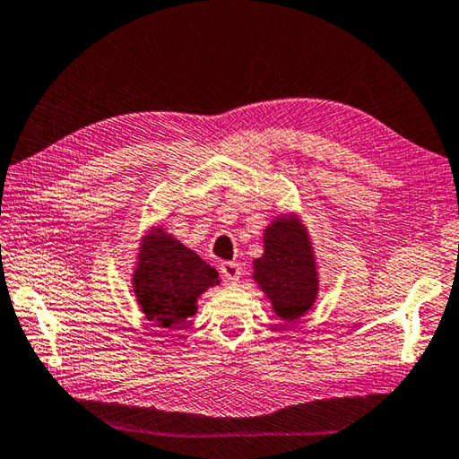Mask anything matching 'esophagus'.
<instances>
[{
    "instance_id": "esophagus-1",
    "label": "esophagus",
    "mask_w": 459,
    "mask_h": 459,
    "mask_svg": "<svg viewBox=\"0 0 459 459\" xmlns=\"http://www.w3.org/2000/svg\"><path fill=\"white\" fill-rule=\"evenodd\" d=\"M220 271H221V274H223V279H226L228 282H239V277H241V267L238 263H233V261H226V263H221V267H220Z\"/></svg>"
}]
</instances>
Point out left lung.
<instances>
[{"label":"left lung","instance_id":"left-lung-1","mask_svg":"<svg viewBox=\"0 0 459 459\" xmlns=\"http://www.w3.org/2000/svg\"><path fill=\"white\" fill-rule=\"evenodd\" d=\"M253 281L287 324L312 310L320 292L318 259L310 230L297 212H282L263 230V255L253 259Z\"/></svg>","mask_w":459,"mask_h":459}]
</instances>
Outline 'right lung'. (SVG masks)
Masks as SVG:
<instances>
[{
	"label": "right lung",
	"mask_w": 459,
	"mask_h": 459,
	"mask_svg": "<svg viewBox=\"0 0 459 459\" xmlns=\"http://www.w3.org/2000/svg\"><path fill=\"white\" fill-rule=\"evenodd\" d=\"M221 279L196 251L160 226H151L139 239L131 289L139 310L159 328H180L198 312V300Z\"/></svg>",
	"instance_id": "obj_1"
}]
</instances>
